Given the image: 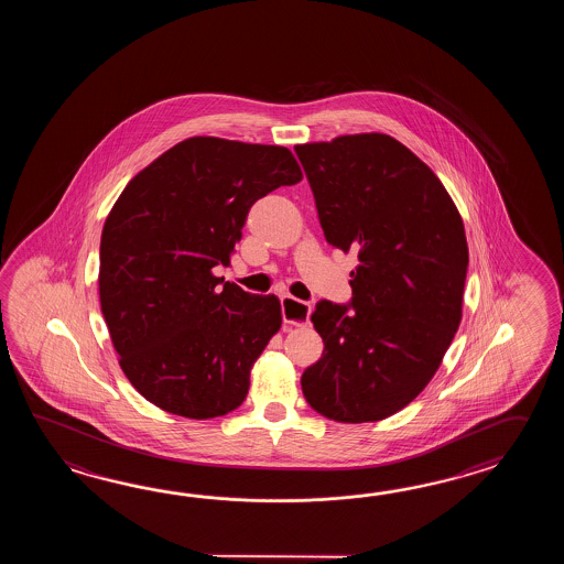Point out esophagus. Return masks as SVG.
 I'll return each instance as SVG.
<instances>
[{
    "instance_id": "obj_1",
    "label": "esophagus",
    "mask_w": 564,
    "mask_h": 564,
    "mask_svg": "<svg viewBox=\"0 0 564 564\" xmlns=\"http://www.w3.org/2000/svg\"><path fill=\"white\" fill-rule=\"evenodd\" d=\"M311 304L296 300L294 296H282V316L284 323L304 326L311 323Z\"/></svg>"
}]
</instances>
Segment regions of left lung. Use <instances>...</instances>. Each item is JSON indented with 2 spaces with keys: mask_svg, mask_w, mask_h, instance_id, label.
<instances>
[{
  "mask_svg": "<svg viewBox=\"0 0 564 564\" xmlns=\"http://www.w3.org/2000/svg\"><path fill=\"white\" fill-rule=\"evenodd\" d=\"M294 151L324 238L359 256L352 300H321L312 312L324 350L302 375V393L328 420L381 421L432 381L462 323L464 221L432 169L389 134Z\"/></svg>",
  "mask_w": 564,
  "mask_h": 564,
  "instance_id": "left-lung-1",
  "label": "left lung"
}]
</instances>
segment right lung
<instances>
[{
  "label": "right lung",
  "instance_id": "add662e5",
  "mask_svg": "<svg viewBox=\"0 0 564 564\" xmlns=\"http://www.w3.org/2000/svg\"><path fill=\"white\" fill-rule=\"evenodd\" d=\"M300 180L286 147L192 137L137 173L112 205L100 238V311L120 369L156 408L212 420L243 403L282 308L274 294H250L214 268L229 265L250 207Z\"/></svg>",
  "mask_w": 564,
  "mask_h": 564
}]
</instances>
